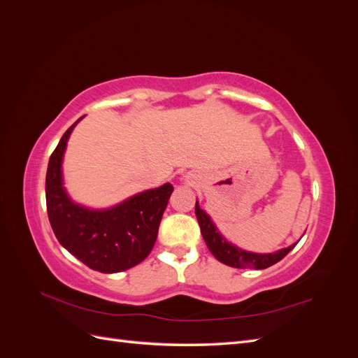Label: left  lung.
<instances>
[{
    "label": "left lung",
    "mask_w": 358,
    "mask_h": 358,
    "mask_svg": "<svg viewBox=\"0 0 358 358\" xmlns=\"http://www.w3.org/2000/svg\"><path fill=\"white\" fill-rule=\"evenodd\" d=\"M196 216L200 225V230L203 234V239L208 245L209 251L213 254V257L218 259V262L236 267V268H267L270 266L276 264L280 262L292 248L296 245H291L285 249H280V251L275 254H252L242 251L241 248H236L234 245L227 242L224 237L216 231L213 222L210 221L209 215L203 212L199 206V201H196Z\"/></svg>",
    "instance_id": "obj_1"
}]
</instances>
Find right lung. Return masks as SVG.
Returning <instances> with one entry per match:
<instances>
[{
  "label": "right lung",
  "instance_id": "1",
  "mask_svg": "<svg viewBox=\"0 0 358 358\" xmlns=\"http://www.w3.org/2000/svg\"><path fill=\"white\" fill-rule=\"evenodd\" d=\"M74 122L53 150L46 173L48 216L58 242L101 273L131 268L152 251L171 183L145 191L109 210H90L70 201L62 188L61 162Z\"/></svg>",
  "mask_w": 358,
  "mask_h": 358
}]
</instances>
